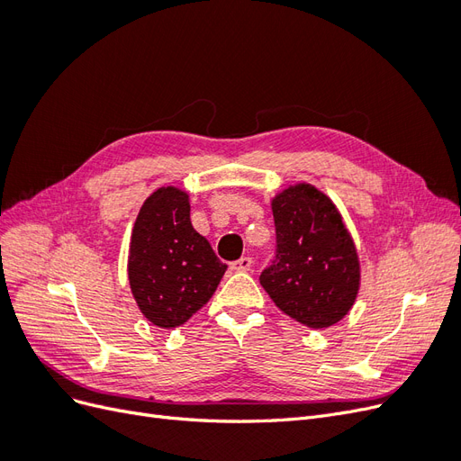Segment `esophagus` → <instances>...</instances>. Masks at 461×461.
Returning <instances> with one entry per match:
<instances>
[{
  "instance_id": "esophagus-1",
  "label": "esophagus",
  "mask_w": 461,
  "mask_h": 461,
  "mask_svg": "<svg viewBox=\"0 0 461 461\" xmlns=\"http://www.w3.org/2000/svg\"><path fill=\"white\" fill-rule=\"evenodd\" d=\"M249 267H252V258H240L230 263L232 271H249Z\"/></svg>"
}]
</instances>
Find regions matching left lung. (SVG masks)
Listing matches in <instances>:
<instances>
[{"mask_svg": "<svg viewBox=\"0 0 461 461\" xmlns=\"http://www.w3.org/2000/svg\"><path fill=\"white\" fill-rule=\"evenodd\" d=\"M276 249L259 283L275 305L310 329L330 327L352 310L359 259L337 205L312 185H296L271 202Z\"/></svg>", "mask_w": 461, "mask_h": 461, "instance_id": "1", "label": "left lung"}]
</instances>
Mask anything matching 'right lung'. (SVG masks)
I'll return each mask as SVG.
<instances>
[{
	"label": "right lung",
	"mask_w": 461,
	"mask_h": 461,
	"mask_svg": "<svg viewBox=\"0 0 461 461\" xmlns=\"http://www.w3.org/2000/svg\"><path fill=\"white\" fill-rule=\"evenodd\" d=\"M227 271L190 222L188 194L156 190L136 217L129 283L138 308L161 329H175L202 310Z\"/></svg>",
	"instance_id": "right-lung-1"
}]
</instances>
